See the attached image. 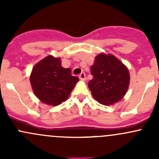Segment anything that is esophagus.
<instances>
[{
    "label": "esophagus",
    "mask_w": 159,
    "mask_h": 159,
    "mask_svg": "<svg viewBox=\"0 0 159 159\" xmlns=\"http://www.w3.org/2000/svg\"><path fill=\"white\" fill-rule=\"evenodd\" d=\"M79 78H80V79H81V80H82V81H84V80H85V78H86L85 74H84V72H82V73L80 74Z\"/></svg>",
    "instance_id": "1"
}]
</instances>
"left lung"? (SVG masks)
I'll return each mask as SVG.
<instances>
[{"mask_svg": "<svg viewBox=\"0 0 159 159\" xmlns=\"http://www.w3.org/2000/svg\"><path fill=\"white\" fill-rule=\"evenodd\" d=\"M93 79L89 88L94 98L104 105H110L121 100L129 85L128 68L111 54H100L91 67Z\"/></svg>", "mask_w": 159, "mask_h": 159, "instance_id": "1", "label": "left lung"}]
</instances>
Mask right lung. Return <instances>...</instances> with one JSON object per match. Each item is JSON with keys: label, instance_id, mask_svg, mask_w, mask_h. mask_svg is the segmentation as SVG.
Listing matches in <instances>:
<instances>
[{"label": "right lung", "instance_id": "obj_1", "mask_svg": "<svg viewBox=\"0 0 159 159\" xmlns=\"http://www.w3.org/2000/svg\"><path fill=\"white\" fill-rule=\"evenodd\" d=\"M70 69L61 66L60 58L49 55L32 69L30 81L35 95L44 103L56 106L65 102L79 81Z\"/></svg>", "mask_w": 159, "mask_h": 159}]
</instances>
